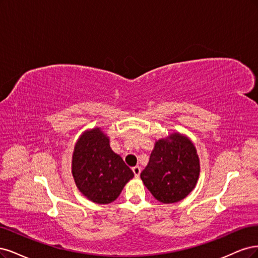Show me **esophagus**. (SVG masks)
Returning a JSON list of instances; mask_svg holds the SVG:
<instances>
[{
	"mask_svg": "<svg viewBox=\"0 0 258 258\" xmlns=\"http://www.w3.org/2000/svg\"><path fill=\"white\" fill-rule=\"evenodd\" d=\"M132 170H133V172H134V176H135L136 178H138V177L140 176L141 168L139 167V166H135V167H133V168H132Z\"/></svg>",
	"mask_w": 258,
	"mask_h": 258,
	"instance_id": "1",
	"label": "esophagus"
}]
</instances>
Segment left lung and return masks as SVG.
Masks as SVG:
<instances>
[{"mask_svg":"<svg viewBox=\"0 0 258 258\" xmlns=\"http://www.w3.org/2000/svg\"><path fill=\"white\" fill-rule=\"evenodd\" d=\"M199 169L192 141L174 133L169 139L156 141L140 178L157 201L173 204L185 198L195 187Z\"/></svg>","mask_w":258,"mask_h":258,"instance_id":"obj_1","label":"left lung"}]
</instances>
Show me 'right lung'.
Listing matches in <instances>:
<instances>
[{
    "mask_svg": "<svg viewBox=\"0 0 258 258\" xmlns=\"http://www.w3.org/2000/svg\"><path fill=\"white\" fill-rule=\"evenodd\" d=\"M73 176L80 192L95 204H110L134 173L109 146L99 128L85 132L73 154Z\"/></svg>",
    "mask_w": 258,
    "mask_h": 258,
    "instance_id": "1",
    "label": "right lung"
}]
</instances>
